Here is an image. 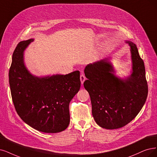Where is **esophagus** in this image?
Instances as JSON below:
<instances>
[{
  "instance_id": "34e87169",
  "label": "esophagus",
  "mask_w": 157,
  "mask_h": 157,
  "mask_svg": "<svg viewBox=\"0 0 157 157\" xmlns=\"http://www.w3.org/2000/svg\"><path fill=\"white\" fill-rule=\"evenodd\" d=\"M85 79H86V78H85V75L83 74H81V75H80V80H81V83H82V84H83Z\"/></svg>"
}]
</instances>
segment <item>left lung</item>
Masks as SVG:
<instances>
[{"label": "left lung", "mask_w": 157, "mask_h": 157, "mask_svg": "<svg viewBox=\"0 0 157 157\" xmlns=\"http://www.w3.org/2000/svg\"><path fill=\"white\" fill-rule=\"evenodd\" d=\"M130 46L132 71L121 78L115 75L110 58L89 64L84 72L87 79L83 83L92 104V114L102 128H121L134 119L146 101L148 88L143 60L135 43Z\"/></svg>", "instance_id": "1"}]
</instances>
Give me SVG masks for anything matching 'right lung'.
Segmentation results:
<instances>
[{
	"label": "right lung",
	"mask_w": 157,
	"mask_h": 157,
	"mask_svg": "<svg viewBox=\"0 0 157 157\" xmlns=\"http://www.w3.org/2000/svg\"><path fill=\"white\" fill-rule=\"evenodd\" d=\"M33 39L23 40L15 49L9 71L11 97L25 122L39 131L56 133L70 124L69 103L79 90V71L38 77L26 68L25 51Z\"/></svg>",
	"instance_id": "obj_1"
}]
</instances>
